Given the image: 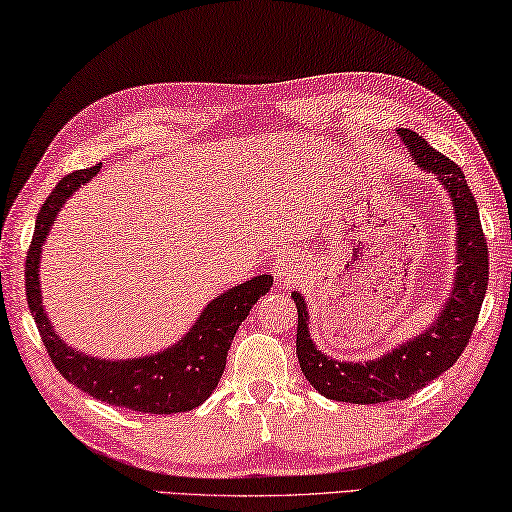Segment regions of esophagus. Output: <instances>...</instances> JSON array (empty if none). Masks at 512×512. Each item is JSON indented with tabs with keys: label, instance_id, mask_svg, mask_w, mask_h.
<instances>
[{
	"label": "esophagus",
	"instance_id": "esophagus-1",
	"mask_svg": "<svg viewBox=\"0 0 512 512\" xmlns=\"http://www.w3.org/2000/svg\"><path fill=\"white\" fill-rule=\"evenodd\" d=\"M270 270L274 274V279L279 283H290L292 279H297L299 265L288 256H276L270 263Z\"/></svg>",
	"mask_w": 512,
	"mask_h": 512
}]
</instances>
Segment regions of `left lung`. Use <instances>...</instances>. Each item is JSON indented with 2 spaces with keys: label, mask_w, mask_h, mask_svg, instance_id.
<instances>
[{
  "label": "left lung",
  "mask_w": 512,
  "mask_h": 512,
  "mask_svg": "<svg viewBox=\"0 0 512 512\" xmlns=\"http://www.w3.org/2000/svg\"><path fill=\"white\" fill-rule=\"evenodd\" d=\"M417 167L433 174L447 190L456 215V272L454 286L442 304V311L429 329L401 342L370 360H338L326 356L313 342L311 317L301 292H292L297 304V358L301 372L313 388L333 401L347 404H381L406 399L438 379L456 363L467 347L488 290V242H485L476 199L460 167L417 136L410 129H399Z\"/></svg>",
  "instance_id": "8db88e82"
}]
</instances>
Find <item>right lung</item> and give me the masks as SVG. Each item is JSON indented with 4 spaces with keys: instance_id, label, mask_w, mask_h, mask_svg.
<instances>
[{
    "instance_id": "right-lung-1",
    "label": "right lung",
    "mask_w": 512,
    "mask_h": 512,
    "mask_svg": "<svg viewBox=\"0 0 512 512\" xmlns=\"http://www.w3.org/2000/svg\"><path fill=\"white\" fill-rule=\"evenodd\" d=\"M97 172L99 165L67 174L40 208L27 254V270H24L29 311L56 370L86 395L136 413H186L213 395L222 379L226 354L236 331L247 320L251 306L272 288V276H254L208 301V306L179 342L152 356L113 360L83 354L70 347L54 331L45 313L43 292H40V256L65 201Z\"/></svg>"
}]
</instances>
